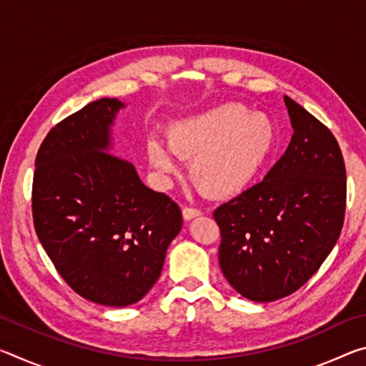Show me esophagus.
<instances>
[{
	"mask_svg": "<svg viewBox=\"0 0 366 366\" xmlns=\"http://www.w3.org/2000/svg\"><path fill=\"white\" fill-rule=\"evenodd\" d=\"M200 214H202V212H200V209H197V208L185 207V208L182 209V216H184L185 221L194 219V218H197V216H200Z\"/></svg>",
	"mask_w": 366,
	"mask_h": 366,
	"instance_id": "esophagus-1",
	"label": "esophagus"
}]
</instances>
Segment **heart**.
I'll list each match as a JSON object with an SVG mask.
<instances>
[{
  "label": "heart",
  "instance_id": "heart-1",
  "mask_svg": "<svg viewBox=\"0 0 366 366\" xmlns=\"http://www.w3.org/2000/svg\"><path fill=\"white\" fill-rule=\"evenodd\" d=\"M274 129L244 104L224 103L179 121L166 131V148L147 145L148 161L161 177L179 172L177 158L190 161L192 184L209 198H231L255 181L274 148Z\"/></svg>",
  "mask_w": 366,
  "mask_h": 366
}]
</instances>
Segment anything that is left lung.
Returning a JSON list of instances; mask_svg holds the SVG:
<instances>
[{
    "mask_svg": "<svg viewBox=\"0 0 366 366\" xmlns=\"http://www.w3.org/2000/svg\"><path fill=\"white\" fill-rule=\"evenodd\" d=\"M294 134L262 182L214 209L219 266L253 302L300 289L336 245L345 214V164L337 140L292 98L284 97Z\"/></svg>",
    "mask_w": 366,
    "mask_h": 366,
    "instance_id": "8db88e82",
    "label": "left lung"
}]
</instances>
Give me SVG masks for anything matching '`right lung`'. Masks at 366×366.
Segmentation results:
<instances>
[{"instance_id":"1","label":"right lung","mask_w":366,"mask_h":366,"mask_svg":"<svg viewBox=\"0 0 366 366\" xmlns=\"http://www.w3.org/2000/svg\"><path fill=\"white\" fill-rule=\"evenodd\" d=\"M124 107L102 98L56 124L36 153L32 185L35 232L54 268L79 295L108 307L132 305L153 287L182 227L177 203L109 153Z\"/></svg>"}]
</instances>
